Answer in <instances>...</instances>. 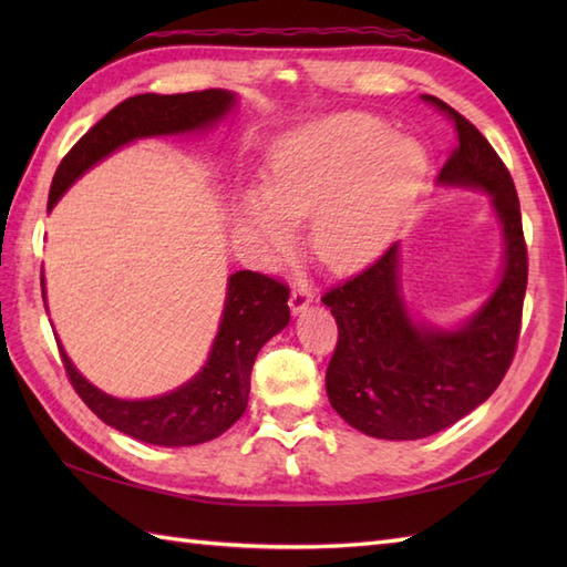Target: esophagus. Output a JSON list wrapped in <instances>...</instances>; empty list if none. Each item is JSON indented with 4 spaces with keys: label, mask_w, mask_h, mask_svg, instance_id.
<instances>
[{
    "label": "esophagus",
    "mask_w": 567,
    "mask_h": 567,
    "mask_svg": "<svg viewBox=\"0 0 567 567\" xmlns=\"http://www.w3.org/2000/svg\"><path fill=\"white\" fill-rule=\"evenodd\" d=\"M315 302V292H311V287L307 285H297L292 295H290V309L292 315H302V311L309 309V305Z\"/></svg>",
    "instance_id": "obj_1"
}]
</instances>
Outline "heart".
Listing matches in <instances>:
<instances>
[{
  "label": "heart",
  "instance_id": "b5f03b06",
  "mask_svg": "<svg viewBox=\"0 0 567 567\" xmlns=\"http://www.w3.org/2000/svg\"><path fill=\"white\" fill-rule=\"evenodd\" d=\"M429 151L368 114H336L275 141L260 189L238 197L234 221L265 265L295 252L309 219L315 258L333 272L375 260L424 189Z\"/></svg>",
  "mask_w": 567,
  "mask_h": 567
}]
</instances>
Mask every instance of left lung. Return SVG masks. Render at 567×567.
<instances>
[{
	"label": "left lung",
	"instance_id": "8db88e82",
	"mask_svg": "<svg viewBox=\"0 0 567 567\" xmlns=\"http://www.w3.org/2000/svg\"><path fill=\"white\" fill-rule=\"evenodd\" d=\"M424 102L451 118L455 148L439 187L489 195L504 238L492 295L455 327H436L409 309L400 244L321 297L339 323L327 370L329 402L353 429L384 441H416L473 412L507 375L519 341L526 295V244L512 175L487 138L439 97Z\"/></svg>",
	"mask_w": 567,
	"mask_h": 567
}]
</instances>
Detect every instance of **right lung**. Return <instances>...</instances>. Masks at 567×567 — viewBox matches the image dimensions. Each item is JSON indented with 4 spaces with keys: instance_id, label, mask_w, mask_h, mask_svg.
I'll list each match as a JSON object with an SVG mask.
<instances>
[{
    "instance_id": "add662e5",
    "label": "right lung",
    "mask_w": 567,
    "mask_h": 567,
    "mask_svg": "<svg viewBox=\"0 0 567 567\" xmlns=\"http://www.w3.org/2000/svg\"><path fill=\"white\" fill-rule=\"evenodd\" d=\"M238 97L228 90H204L187 94H136L94 124L58 165L48 212L65 195L72 183L110 158L118 148L138 138L187 136L207 131L234 110ZM45 290V280H41ZM45 299V292H43ZM290 290L268 275L238 270L226 282V299L219 331L207 363L195 378L177 390L148 400H118L82 378L60 346L72 388L106 426L126 436L183 449L207 443L231 429L246 412L250 370L260 348L290 323ZM60 343V341H58Z\"/></svg>"
}]
</instances>
